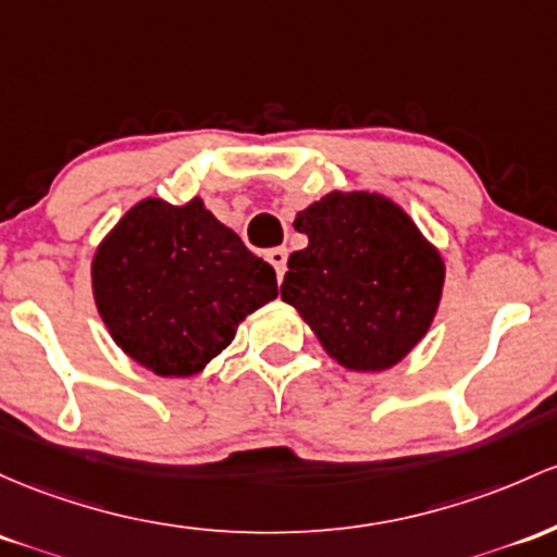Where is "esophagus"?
<instances>
[{
	"instance_id": "1",
	"label": "esophagus",
	"mask_w": 557,
	"mask_h": 557,
	"mask_svg": "<svg viewBox=\"0 0 557 557\" xmlns=\"http://www.w3.org/2000/svg\"><path fill=\"white\" fill-rule=\"evenodd\" d=\"M267 261L274 267V274H277V280H283L285 277V264H288V250H285V248L267 250Z\"/></svg>"
}]
</instances>
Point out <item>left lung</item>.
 Listing matches in <instances>:
<instances>
[{
    "label": "left lung",
    "instance_id": "8db88e82",
    "mask_svg": "<svg viewBox=\"0 0 557 557\" xmlns=\"http://www.w3.org/2000/svg\"><path fill=\"white\" fill-rule=\"evenodd\" d=\"M309 246L293 250L280 298L351 372L399 364L436 320L442 253L414 219L375 189L322 195L296 213Z\"/></svg>",
    "mask_w": 557,
    "mask_h": 557
}]
</instances>
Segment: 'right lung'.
I'll list each match as a JSON object with an SVG mask.
<instances>
[{
	"instance_id": "add662e5",
	"label": "right lung",
	"mask_w": 557,
	"mask_h": 557,
	"mask_svg": "<svg viewBox=\"0 0 557 557\" xmlns=\"http://www.w3.org/2000/svg\"><path fill=\"white\" fill-rule=\"evenodd\" d=\"M91 296L115 346L161 377H193L277 298L274 269L203 200L134 203L91 259Z\"/></svg>"
}]
</instances>
